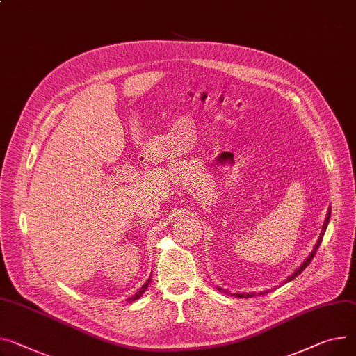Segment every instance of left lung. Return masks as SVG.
Listing matches in <instances>:
<instances>
[{"instance_id":"8db88e82","label":"left lung","mask_w":356,"mask_h":356,"mask_svg":"<svg viewBox=\"0 0 356 356\" xmlns=\"http://www.w3.org/2000/svg\"><path fill=\"white\" fill-rule=\"evenodd\" d=\"M329 218H330V209H329V211H327V215H326V220H325V225H323V230H322V234L319 236V241H318V243H316V246L314 248V250H312V253L309 254V257H307L306 260H305V262L300 265V268L296 270V272H293L292 273V276H289L288 279H286V282H291L292 279H295L299 273H302V270H305V268L307 266V265H309L311 262H312V257L315 256V253H316V250H318V248H319V245H321V242H322V238H323V232L326 230V226H327V223H329ZM219 291H222L220 288H218ZM265 292H262V295H264ZM236 298H252L253 296V293H233Z\"/></svg>"}]
</instances>
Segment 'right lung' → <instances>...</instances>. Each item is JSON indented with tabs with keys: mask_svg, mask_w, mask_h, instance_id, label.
I'll use <instances>...</instances> for the list:
<instances>
[{
	"mask_svg": "<svg viewBox=\"0 0 356 356\" xmlns=\"http://www.w3.org/2000/svg\"><path fill=\"white\" fill-rule=\"evenodd\" d=\"M149 283H150V279H149V280H147V282H146V283H145V285H143V286H141V289H140V291H138V292H137V293H136V295H134V296H133V298H130V299H129V300H127V302H133V300H136V299H138V298H140V296H141V295H143V293H145V292H146V289H147V286H149Z\"/></svg>",
	"mask_w": 356,
	"mask_h": 356,
	"instance_id": "add662e5",
	"label": "right lung"
}]
</instances>
